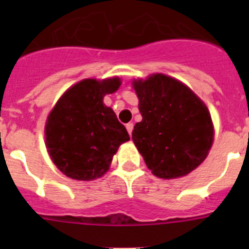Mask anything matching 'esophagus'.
Instances as JSON below:
<instances>
[{"instance_id":"esophagus-1","label":"esophagus","mask_w":249,"mask_h":249,"mask_svg":"<svg viewBox=\"0 0 249 249\" xmlns=\"http://www.w3.org/2000/svg\"><path fill=\"white\" fill-rule=\"evenodd\" d=\"M126 128H127V131H128L129 136H131V135H132V131H133V123H132V122L127 123V124H126Z\"/></svg>"}]
</instances>
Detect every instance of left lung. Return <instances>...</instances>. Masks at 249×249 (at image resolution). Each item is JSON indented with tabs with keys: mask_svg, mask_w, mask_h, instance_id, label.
Masks as SVG:
<instances>
[{
	"mask_svg": "<svg viewBox=\"0 0 249 249\" xmlns=\"http://www.w3.org/2000/svg\"><path fill=\"white\" fill-rule=\"evenodd\" d=\"M142 121L132 140L160 178L183 177L206 160L213 143L208 108L186 85L162 73L132 82Z\"/></svg>",
	"mask_w": 249,
	"mask_h": 249,
	"instance_id": "8db88e82",
	"label": "left lung"
}]
</instances>
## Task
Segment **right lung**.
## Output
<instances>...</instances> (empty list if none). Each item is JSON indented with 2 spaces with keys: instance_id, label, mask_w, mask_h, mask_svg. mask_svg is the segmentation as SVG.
<instances>
[{
  "instance_id": "right-lung-1",
  "label": "right lung",
  "mask_w": 249,
  "mask_h": 249,
  "mask_svg": "<svg viewBox=\"0 0 249 249\" xmlns=\"http://www.w3.org/2000/svg\"><path fill=\"white\" fill-rule=\"evenodd\" d=\"M121 86L118 77L87 78L68 89L48 114L46 147L57 168L77 181L105 175L118 147L129 140L113 109L103 105L106 94Z\"/></svg>"
}]
</instances>
